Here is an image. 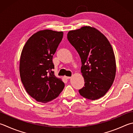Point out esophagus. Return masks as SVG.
I'll return each instance as SVG.
<instances>
[{"label": "esophagus", "instance_id": "34e87169", "mask_svg": "<svg viewBox=\"0 0 133 133\" xmlns=\"http://www.w3.org/2000/svg\"><path fill=\"white\" fill-rule=\"evenodd\" d=\"M64 78L66 79H69L71 78V76H64Z\"/></svg>", "mask_w": 133, "mask_h": 133}]
</instances>
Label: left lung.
<instances>
[{"mask_svg":"<svg viewBox=\"0 0 133 133\" xmlns=\"http://www.w3.org/2000/svg\"><path fill=\"white\" fill-rule=\"evenodd\" d=\"M67 38L81 58L84 86L82 97L96 100L105 96L116 75V60L111 43L98 30L89 26L70 31Z\"/></svg>","mask_w":133,"mask_h":133,"instance_id":"1","label":"left lung"}]
</instances>
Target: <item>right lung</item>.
I'll return each mask as SVG.
<instances>
[{"label": "right lung", "mask_w": 133, "mask_h": 133, "mask_svg": "<svg viewBox=\"0 0 133 133\" xmlns=\"http://www.w3.org/2000/svg\"><path fill=\"white\" fill-rule=\"evenodd\" d=\"M63 37V32L39 31L29 37L19 61L21 82L30 96L47 103L58 97L65 84L54 75L52 57Z\"/></svg>", "instance_id": "obj_1"}]
</instances>
